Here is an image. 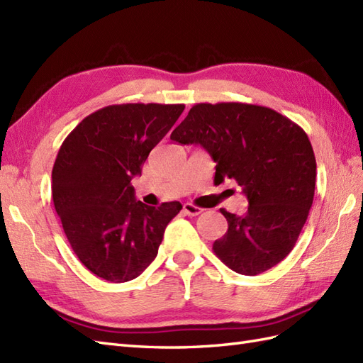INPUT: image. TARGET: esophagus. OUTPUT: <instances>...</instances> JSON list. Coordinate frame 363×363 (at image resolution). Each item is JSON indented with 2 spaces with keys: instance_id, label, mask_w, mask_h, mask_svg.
I'll return each mask as SVG.
<instances>
[{
  "instance_id": "obj_1",
  "label": "esophagus",
  "mask_w": 363,
  "mask_h": 363,
  "mask_svg": "<svg viewBox=\"0 0 363 363\" xmlns=\"http://www.w3.org/2000/svg\"><path fill=\"white\" fill-rule=\"evenodd\" d=\"M182 211H184V215H187V216H198V215H201V213H202V208H199L196 206H193V203L187 202V203H184Z\"/></svg>"
}]
</instances>
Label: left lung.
<instances>
[{"mask_svg":"<svg viewBox=\"0 0 363 363\" xmlns=\"http://www.w3.org/2000/svg\"><path fill=\"white\" fill-rule=\"evenodd\" d=\"M170 139L199 144L216 162L215 184L235 179L248 199L242 216L220 208L227 233L213 252L231 270L256 276L290 255L314 198L315 157L308 136L273 108L196 104Z\"/></svg>","mask_w":363,"mask_h":363,"instance_id":"obj_1","label":"left lung"}]
</instances>
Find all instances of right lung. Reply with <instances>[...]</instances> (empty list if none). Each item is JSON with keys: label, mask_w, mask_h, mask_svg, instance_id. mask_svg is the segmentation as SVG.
Masks as SVG:
<instances>
[{"label": "right lung", "mask_w": 363, "mask_h": 363, "mask_svg": "<svg viewBox=\"0 0 363 363\" xmlns=\"http://www.w3.org/2000/svg\"><path fill=\"white\" fill-rule=\"evenodd\" d=\"M184 104H115L89 115L64 139L52 170L53 206L81 264L127 282L153 262L179 202L148 207L132 181Z\"/></svg>", "instance_id": "1"}]
</instances>
